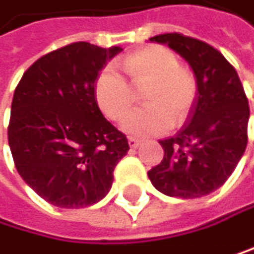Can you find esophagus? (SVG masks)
<instances>
[{"mask_svg": "<svg viewBox=\"0 0 254 254\" xmlns=\"http://www.w3.org/2000/svg\"><path fill=\"white\" fill-rule=\"evenodd\" d=\"M128 143H129L131 148H138V146H140V140H138V138H134V137H129Z\"/></svg>", "mask_w": 254, "mask_h": 254, "instance_id": "1", "label": "esophagus"}]
</instances>
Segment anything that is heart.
Returning a JSON list of instances; mask_svg holds the SVG:
<instances>
[{
  "mask_svg": "<svg viewBox=\"0 0 254 254\" xmlns=\"http://www.w3.org/2000/svg\"><path fill=\"white\" fill-rule=\"evenodd\" d=\"M135 88H145V108L137 109L122 123L125 132L135 137H151L168 132L174 122L187 120L197 97L194 75L179 66L177 57L162 46H149L128 55L122 63ZM95 98L103 114L120 120L134 102L129 81L108 66L95 81Z\"/></svg>",
  "mask_w": 254,
  "mask_h": 254,
  "instance_id": "obj_1",
  "label": "heart"
}]
</instances>
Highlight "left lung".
<instances>
[{
	"label": "left lung",
	"mask_w": 254,
	"mask_h": 254,
	"mask_svg": "<svg viewBox=\"0 0 254 254\" xmlns=\"http://www.w3.org/2000/svg\"><path fill=\"white\" fill-rule=\"evenodd\" d=\"M184 57L197 83L187 123L160 140L163 159L148 171L156 190L171 197L196 199L221 188L245 152L250 108L236 69L213 46L182 33L149 38Z\"/></svg>",
	"instance_id": "8db88e82"
}]
</instances>
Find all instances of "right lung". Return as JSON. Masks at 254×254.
Instances as JSON below:
<instances>
[{"instance_id": "obj_1", "label": "right lung", "mask_w": 254, "mask_h": 254, "mask_svg": "<svg viewBox=\"0 0 254 254\" xmlns=\"http://www.w3.org/2000/svg\"><path fill=\"white\" fill-rule=\"evenodd\" d=\"M119 52V46L67 44L38 58L15 89L7 137L16 171L60 208L102 200L129 149L95 98L100 70Z\"/></svg>"}]
</instances>
